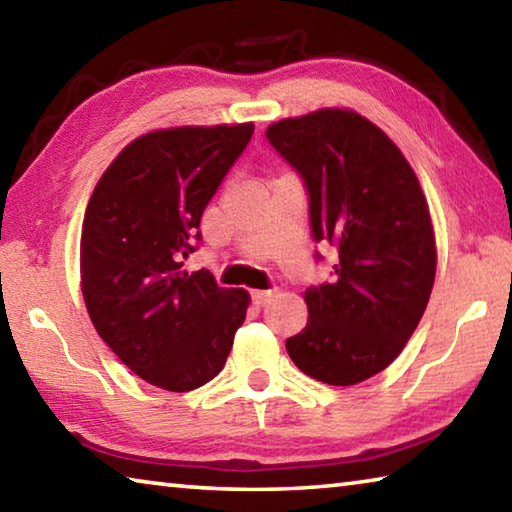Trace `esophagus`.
<instances>
[{"instance_id":"obj_1","label":"esophagus","mask_w":512,"mask_h":512,"mask_svg":"<svg viewBox=\"0 0 512 512\" xmlns=\"http://www.w3.org/2000/svg\"><path fill=\"white\" fill-rule=\"evenodd\" d=\"M273 298V291H253V302L257 307H264Z\"/></svg>"}]
</instances>
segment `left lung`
I'll use <instances>...</instances> for the list:
<instances>
[{
  "mask_svg": "<svg viewBox=\"0 0 512 512\" xmlns=\"http://www.w3.org/2000/svg\"><path fill=\"white\" fill-rule=\"evenodd\" d=\"M266 137L305 180L311 235L339 253L332 280L305 291L307 327L287 352L323 384H359L391 366L427 309L436 277L427 198L391 137L359 112L289 117Z\"/></svg>",
  "mask_w": 512,
  "mask_h": 512,
  "instance_id": "8db88e82",
  "label": "left lung"
}]
</instances>
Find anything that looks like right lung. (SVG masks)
Here are the masks:
<instances>
[{
  "label": "right lung",
  "mask_w": 512,
  "mask_h": 512,
  "mask_svg": "<svg viewBox=\"0 0 512 512\" xmlns=\"http://www.w3.org/2000/svg\"><path fill=\"white\" fill-rule=\"evenodd\" d=\"M255 126H178L137 137L85 210L81 291L94 329L137 377L187 393L219 375L250 296L183 271L203 210Z\"/></svg>",
  "instance_id": "right-lung-1"
}]
</instances>
